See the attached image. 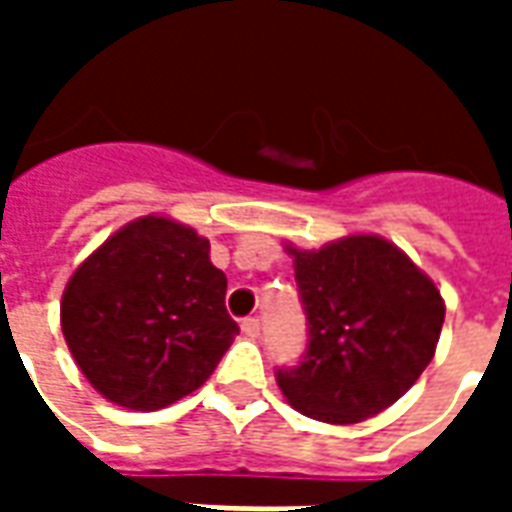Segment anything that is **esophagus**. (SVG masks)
<instances>
[{"label": "esophagus", "mask_w": 512, "mask_h": 512, "mask_svg": "<svg viewBox=\"0 0 512 512\" xmlns=\"http://www.w3.org/2000/svg\"><path fill=\"white\" fill-rule=\"evenodd\" d=\"M241 332H244L246 337H257V334H260V321H257V318H244V321H241Z\"/></svg>", "instance_id": "obj_1"}]
</instances>
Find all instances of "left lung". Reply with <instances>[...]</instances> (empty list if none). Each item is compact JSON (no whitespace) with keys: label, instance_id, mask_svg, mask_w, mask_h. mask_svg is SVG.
<instances>
[{"label":"left lung","instance_id":"8db88e82","mask_svg":"<svg viewBox=\"0 0 512 512\" xmlns=\"http://www.w3.org/2000/svg\"><path fill=\"white\" fill-rule=\"evenodd\" d=\"M307 351L277 367V384L301 414L334 425L373 417L430 365L444 301L397 246L351 235L318 252L290 249Z\"/></svg>","mask_w":512,"mask_h":512}]
</instances>
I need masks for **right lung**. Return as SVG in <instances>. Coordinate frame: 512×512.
<instances>
[{"mask_svg":"<svg viewBox=\"0 0 512 512\" xmlns=\"http://www.w3.org/2000/svg\"><path fill=\"white\" fill-rule=\"evenodd\" d=\"M191 227L145 216L76 268L62 334L87 381L117 406L156 411L208 381L238 334L227 277Z\"/></svg>","mask_w":512,"mask_h":512,"instance_id":"add662e5","label":"right lung"}]
</instances>
